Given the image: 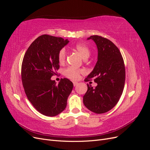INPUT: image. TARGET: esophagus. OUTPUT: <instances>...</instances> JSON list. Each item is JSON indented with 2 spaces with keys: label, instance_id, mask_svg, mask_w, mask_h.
Masks as SVG:
<instances>
[{
  "label": "esophagus",
  "instance_id": "1",
  "mask_svg": "<svg viewBox=\"0 0 150 150\" xmlns=\"http://www.w3.org/2000/svg\"><path fill=\"white\" fill-rule=\"evenodd\" d=\"M78 84V83H77V82H73V85H74V86H76Z\"/></svg>",
  "mask_w": 150,
  "mask_h": 150
}]
</instances>
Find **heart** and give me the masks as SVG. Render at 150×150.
<instances>
[{
	"label": "heart",
	"mask_w": 150,
	"mask_h": 150,
	"mask_svg": "<svg viewBox=\"0 0 150 150\" xmlns=\"http://www.w3.org/2000/svg\"><path fill=\"white\" fill-rule=\"evenodd\" d=\"M74 49L78 51L81 56L84 59L88 58L91 54L89 47L85 43H78L74 46ZM66 59V51L64 48L61 49L58 53V61L60 64H64ZM84 71L81 69H78L74 67H69L64 71V75L66 78L72 80L78 79L81 74H83Z\"/></svg>",
	"instance_id": "obj_1"
}]
</instances>
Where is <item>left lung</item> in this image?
<instances>
[{"label":"left lung","mask_w":150,"mask_h":150,"mask_svg":"<svg viewBox=\"0 0 150 150\" xmlns=\"http://www.w3.org/2000/svg\"><path fill=\"white\" fill-rule=\"evenodd\" d=\"M88 39L96 43L98 55L96 66L86 80L93 79L98 85L93 88L87 84L88 91L83 96V103L91 111L102 114L115 106L123 91L124 61L119 49L111 40L96 35Z\"/></svg>","instance_id":"8db88e82"}]
</instances>
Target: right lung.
I'll return each mask as SVG.
<instances>
[{
    "mask_svg": "<svg viewBox=\"0 0 150 150\" xmlns=\"http://www.w3.org/2000/svg\"><path fill=\"white\" fill-rule=\"evenodd\" d=\"M67 39L47 34L38 37L27 50L21 67V78L29 101L41 114L54 116L65 110L73 84L67 78L58 84L51 79L59 68L58 53Z\"/></svg>",
    "mask_w": 150,
    "mask_h": 150,
    "instance_id": "obj_1",
    "label": "right lung"
}]
</instances>
